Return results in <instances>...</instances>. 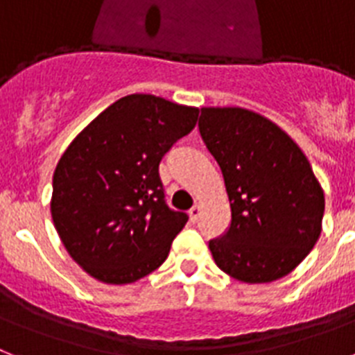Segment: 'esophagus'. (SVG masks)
<instances>
[{
	"instance_id": "34e87169",
	"label": "esophagus",
	"mask_w": 355,
	"mask_h": 355,
	"mask_svg": "<svg viewBox=\"0 0 355 355\" xmlns=\"http://www.w3.org/2000/svg\"><path fill=\"white\" fill-rule=\"evenodd\" d=\"M187 214H189V220L195 223L198 220V216H200V205H193L191 209L187 211Z\"/></svg>"
}]
</instances>
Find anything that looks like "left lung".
<instances>
[{
  "label": "left lung",
  "mask_w": 355,
  "mask_h": 355,
  "mask_svg": "<svg viewBox=\"0 0 355 355\" xmlns=\"http://www.w3.org/2000/svg\"><path fill=\"white\" fill-rule=\"evenodd\" d=\"M198 130L222 171L227 231L209 240L223 272L269 284L302 263L321 233L324 196L296 142L243 108H202Z\"/></svg>",
  "instance_id": "1"
}]
</instances>
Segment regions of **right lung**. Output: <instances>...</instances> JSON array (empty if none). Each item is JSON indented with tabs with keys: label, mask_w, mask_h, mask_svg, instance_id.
Here are the masks:
<instances>
[{
	"label": "right lung",
	"mask_w": 355,
	"mask_h": 355,
	"mask_svg": "<svg viewBox=\"0 0 355 355\" xmlns=\"http://www.w3.org/2000/svg\"><path fill=\"white\" fill-rule=\"evenodd\" d=\"M198 108L146 94L99 113L53 173V225L67 251L95 279L133 284L159 269L186 225L166 204L159 164L196 126Z\"/></svg>",
	"instance_id": "add662e5"
}]
</instances>
